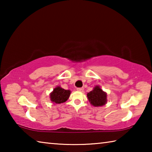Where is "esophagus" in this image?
Returning <instances> with one entry per match:
<instances>
[{
	"label": "esophagus",
	"instance_id": "esophagus-1",
	"mask_svg": "<svg viewBox=\"0 0 152 152\" xmlns=\"http://www.w3.org/2000/svg\"><path fill=\"white\" fill-rule=\"evenodd\" d=\"M77 91L79 92H83L84 91V88H77Z\"/></svg>",
	"mask_w": 152,
	"mask_h": 152
}]
</instances>
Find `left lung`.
Masks as SVG:
<instances>
[{
    "label": "left lung",
    "mask_w": 152,
    "mask_h": 152,
    "mask_svg": "<svg viewBox=\"0 0 152 152\" xmlns=\"http://www.w3.org/2000/svg\"><path fill=\"white\" fill-rule=\"evenodd\" d=\"M87 97L91 104L94 107L103 106L107 102V94L99 86H96L92 91L88 92Z\"/></svg>",
    "instance_id": "left-lung-1"
}]
</instances>
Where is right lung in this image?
<instances>
[{"label":"right lung","instance_id":"right-lung-1","mask_svg":"<svg viewBox=\"0 0 152 152\" xmlns=\"http://www.w3.org/2000/svg\"><path fill=\"white\" fill-rule=\"evenodd\" d=\"M71 92L69 90H65L60 86H57L50 93V100L56 104H61L66 102L70 97Z\"/></svg>","mask_w":152,"mask_h":152}]
</instances>
